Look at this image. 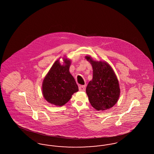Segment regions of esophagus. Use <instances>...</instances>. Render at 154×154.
Instances as JSON below:
<instances>
[{
  "mask_svg": "<svg viewBox=\"0 0 154 154\" xmlns=\"http://www.w3.org/2000/svg\"><path fill=\"white\" fill-rule=\"evenodd\" d=\"M79 91H85V85H80L79 86Z\"/></svg>",
  "mask_w": 154,
  "mask_h": 154,
  "instance_id": "obj_1",
  "label": "esophagus"
}]
</instances>
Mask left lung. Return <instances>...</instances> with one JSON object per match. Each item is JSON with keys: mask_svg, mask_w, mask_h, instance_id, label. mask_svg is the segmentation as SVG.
I'll use <instances>...</instances> for the list:
<instances>
[{"mask_svg": "<svg viewBox=\"0 0 154 154\" xmlns=\"http://www.w3.org/2000/svg\"><path fill=\"white\" fill-rule=\"evenodd\" d=\"M85 58L93 68V79L86 88L89 102L96 110L109 109L117 102L120 94L117 78L107 63Z\"/></svg>", "mask_w": 154, "mask_h": 154, "instance_id": "8db88e82", "label": "left lung"}]
</instances>
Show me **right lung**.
Masks as SVG:
<instances>
[{
  "label": "right lung",
  "mask_w": 154,
  "mask_h": 154,
  "mask_svg": "<svg viewBox=\"0 0 154 154\" xmlns=\"http://www.w3.org/2000/svg\"><path fill=\"white\" fill-rule=\"evenodd\" d=\"M64 59L65 65L55 61L43 82L42 91L45 99L51 104L62 106L74 93L79 91L73 77L69 72L70 60Z\"/></svg>",
  "instance_id": "1"
}]
</instances>
